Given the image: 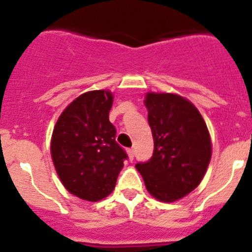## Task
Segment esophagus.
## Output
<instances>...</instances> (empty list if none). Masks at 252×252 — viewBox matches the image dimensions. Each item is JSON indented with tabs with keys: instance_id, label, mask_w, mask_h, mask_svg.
Masks as SVG:
<instances>
[{
	"instance_id": "esophagus-1",
	"label": "esophagus",
	"mask_w": 252,
	"mask_h": 252,
	"mask_svg": "<svg viewBox=\"0 0 252 252\" xmlns=\"http://www.w3.org/2000/svg\"><path fill=\"white\" fill-rule=\"evenodd\" d=\"M127 155H128V158H130V160H132L133 158H135V150H133V149H128Z\"/></svg>"
}]
</instances>
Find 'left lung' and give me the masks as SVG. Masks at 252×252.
Instances as JSON below:
<instances>
[{
    "label": "left lung",
    "instance_id": "left-lung-1",
    "mask_svg": "<svg viewBox=\"0 0 252 252\" xmlns=\"http://www.w3.org/2000/svg\"><path fill=\"white\" fill-rule=\"evenodd\" d=\"M148 121L154 137L149 161L137 162L148 192L175 202L197 188L208 168L212 144L208 128L192 102L173 93H148Z\"/></svg>",
    "mask_w": 252,
    "mask_h": 252
}]
</instances>
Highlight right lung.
Masks as SVG:
<instances>
[{
    "label": "right lung",
    "mask_w": 252,
    "mask_h": 252,
    "mask_svg": "<svg viewBox=\"0 0 252 252\" xmlns=\"http://www.w3.org/2000/svg\"><path fill=\"white\" fill-rule=\"evenodd\" d=\"M110 91L81 94L59 116L50 153L58 177L69 193L90 202L111 194L127 154L116 142L108 120Z\"/></svg>",
    "instance_id": "obj_1"
}]
</instances>
